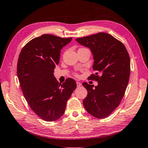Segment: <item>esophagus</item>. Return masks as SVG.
<instances>
[{
    "mask_svg": "<svg viewBox=\"0 0 148 148\" xmlns=\"http://www.w3.org/2000/svg\"><path fill=\"white\" fill-rule=\"evenodd\" d=\"M82 85V84L80 83V82H77V87H80V86Z\"/></svg>",
    "mask_w": 148,
    "mask_h": 148,
    "instance_id": "1",
    "label": "esophagus"
}]
</instances>
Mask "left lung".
<instances>
[{
	"instance_id": "obj_1",
	"label": "left lung",
	"mask_w": 148,
	"mask_h": 148,
	"mask_svg": "<svg viewBox=\"0 0 148 148\" xmlns=\"http://www.w3.org/2000/svg\"><path fill=\"white\" fill-rule=\"evenodd\" d=\"M75 40L91 50L93 69L97 72L90 77L98 82L97 86L82 83L88 91L83 105L95 117L106 118L119 106L124 95L130 75L129 54L124 44L108 33H99Z\"/></svg>"
}]
</instances>
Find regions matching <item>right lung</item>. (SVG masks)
<instances>
[{"label": "right lung", "mask_w": 148, "mask_h": 148, "mask_svg": "<svg viewBox=\"0 0 148 148\" xmlns=\"http://www.w3.org/2000/svg\"><path fill=\"white\" fill-rule=\"evenodd\" d=\"M71 40L44 34L27 42L19 55L17 77L22 93L31 109L46 121L62 116L77 87L73 79H67L61 84L53 75L60 50Z\"/></svg>", "instance_id": "right-lung-1"}]
</instances>
